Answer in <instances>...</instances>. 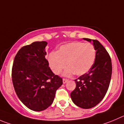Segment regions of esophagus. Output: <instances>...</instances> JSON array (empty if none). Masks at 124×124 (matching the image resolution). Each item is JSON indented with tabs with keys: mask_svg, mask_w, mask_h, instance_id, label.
Wrapping results in <instances>:
<instances>
[{
	"mask_svg": "<svg viewBox=\"0 0 124 124\" xmlns=\"http://www.w3.org/2000/svg\"><path fill=\"white\" fill-rule=\"evenodd\" d=\"M67 81H68V79H63V84H65V83H67Z\"/></svg>",
	"mask_w": 124,
	"mask_h": 124,
	"instance_id": "esophagus-1",
	"label": "esophagus"
}]
</instances>
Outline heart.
Returning a JSON list of instances; mask_svg holds the SVG:
<instances>
[{
	"mask_svg": "<svg viewBox=\"0 0 124 124\" xmlns=\"http://www.w3.org/2000/svg\"><path fill=\"white\" fill-rule=\"evenodd\" d=\"M95 49L91 43L71 42L61 46L56 54L51 53L48 61L51 69L56 75L59 74L67 66L63 72L65 76L74 73L77 76L86 73L93 65L95 59Z\"/></svg>",
	"mask_w": 124,
	"mask_h": 124,
	"instance_id": "1",
	"label": "heart"
}]
</instances>
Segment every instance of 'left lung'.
Instances as JSON below:
<instances>
[{
    "instance_id": "left-lung-1",
    "label": "left lung",
    "mask_w": 124,
    "mask_h": 124,
    "mask_svg": "<svg viewBox=\"0 0 124 124\" xmlns=\"http://www.w3.org/2000/svg\"><path fill=\"white\" fill-rule=\"evenodd\" d=\"M83 39L93 42L95 59L88 72L75 79L76 88L70 96L76 106L89 109L98 105L106 95L111 78L112 64L109 54L98 40Z\"/></svg>"
}]
</instances>
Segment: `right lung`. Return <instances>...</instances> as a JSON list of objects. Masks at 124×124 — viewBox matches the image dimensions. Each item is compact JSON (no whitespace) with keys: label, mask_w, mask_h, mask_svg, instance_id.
Masks as SVG:
<instances>
[{"label":"right lung","mask_w":124,"mask_h":124,"mask_svg":"<svg viewBox=\"0 0 124 124\" xmlns=\"http://www.w3.org/2000/svg\"><path fill=\"white\" fill-rule=\"evenodd\" d=\"M46 41H35L16 54L12 67V81L17 96L29 109L41 111L54 101L62 78L55 75L46 59Z\"/></svg>","instance_id":"add662e5"}]
</instances>
